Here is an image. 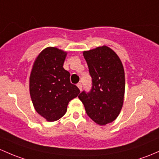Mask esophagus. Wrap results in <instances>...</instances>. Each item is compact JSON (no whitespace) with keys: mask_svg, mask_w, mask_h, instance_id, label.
Here are the masks:
<instances>
[{"mask_svg":"<svg viewBox=\"0 0 159 159\" xmlns=\"http://www.w3.org/2000/svg\"><path fill=\"white\" fill-rule=\"evenodd\" d=\"M77 86H78V88H79L80 91H81V89H82V84H81V83H78V84H77Z\"/></svg>","mask_w":159,"mask_h":159,"instance_id":"34e87169","label":"esophagus"}]
</instances>
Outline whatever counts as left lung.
Listing matches in <instances>:
<instances>
[{
	"instance_id": "left-lung-1",
	"label": "left lung",
	"mask_w": 159,
	"mask_h": 159,
	"mask_svg": "<svg viewBox=\"0 0 159 159\" xmlns=\"http://www.w3.org/2000/svg\"><path fill=\"white\" fill-rule=\"evenodd\" d=\"M92 78L89 92L83 91L78 98L88 116L103 126L116 119L123 103L125 74L120 58L106 46L83 52Z\"/></svg>"
}]
</instances>
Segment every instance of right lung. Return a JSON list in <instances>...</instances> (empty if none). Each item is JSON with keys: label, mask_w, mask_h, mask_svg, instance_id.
<instances>
[{"label": "right lung", "mask_w": 159, "mask_h": 159, "mask_svg": "<svg viewBox=\"0 0 159 159\" xmlns=\"http://www.w3.org/2000/svg\"><path fill=\"white\" fill-rule=\"evenodd\" d=\"M67 52L56 47L43 49L35 60L30 77V93L35 110L47 121H56L67 111L71 100L80 93L70 82L63 64Z\"/></svg>", "instance_id": "right-lung-1"}]
</instances>
